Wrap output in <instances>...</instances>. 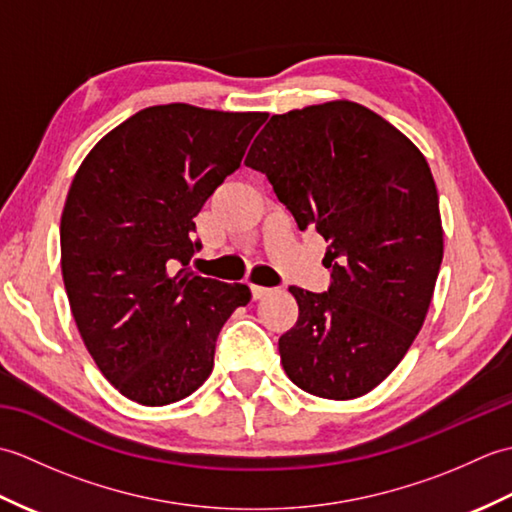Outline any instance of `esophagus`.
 Returning a JSON list of instances; mask_svg holds the SVG:
<instances>
[{
	"mask_svg": "<svg viewBox=\"0 0 512 512\" xmlns=\"http://www.w3.org/2000/svg\"><path fill=\"white\" fill-rule=\"evenodd\" d=\"M270 292H273V290H270V288H264V286H250V295H253V299H255V301L268 297Z\"/></svg>",
	"mask_w": 512,
	"mask_h": 512,
	"instance_id": "esophagus-1",
	"label": "esophagus"
}]
</instances>
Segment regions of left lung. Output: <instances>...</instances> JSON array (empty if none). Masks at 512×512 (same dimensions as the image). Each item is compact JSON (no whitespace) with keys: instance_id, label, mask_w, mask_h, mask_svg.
I'll return each mask as SVG.
<instances>
[{"instance_id":"1","label":"left lung","mask_w":512,"mask_h":512,"mask_svg":"<svg viewBox=\"0 0 512 512\" xmlns=\"http://www.w3.org/2000/svg\"><path fill=\"white\" fill-rule=\"evenodd\" d=\"M246 167L328 242L330 288L288 290L299 319L281 334L288 378L350 400L394 372L420 332L442 264L438 191L427 160L383 116L352 101L275 114Z\"/></svg>"}]
</instances>
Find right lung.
I'll use <instances>...</instances> for the list:
<instances>
[{"instance_id":"1","label":"right lung","mask_w":512,"mask_h":512,"mask_svg":"<svg viewBox=\"0 0 512 512\" xmlns=\"http://www.w3.org/2000/svg\"><path fill=\"white\" fill-rule=\"evenodd\" d=\"M262 112L171 103L112 129L76 171L61 215L72 317L103 376L129 400L162 407L193 394L244 284L193 275V217L242 165Z\"/></svg>"}]
</instances>
